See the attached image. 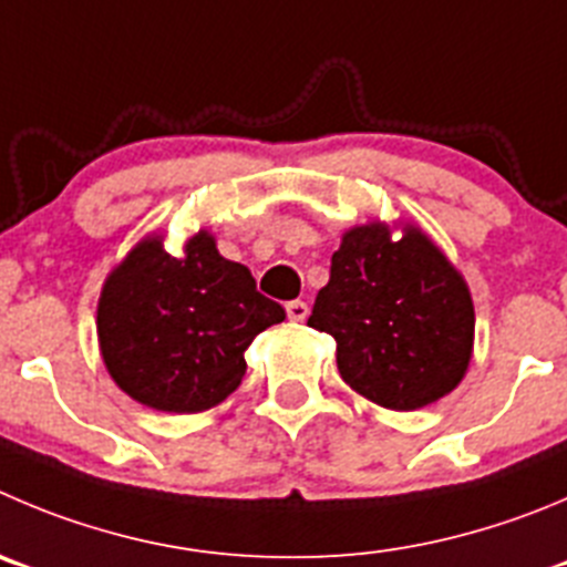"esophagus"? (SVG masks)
<instances>
[{
    "label": "esophagus",
    "mask_w": 567,
    "mask_h": 567,
    "mask_svg": "<svg viewBox=\"0 0 567 567\" xmlns=\"http://www.w3.org/2000/svg\"><path fill=\"white\" fill-rule=\"evenodd\" d=\"M285 310H288L290 321H305V319H308V313H310L308 301H301V299L288 301V305H285Z\"/></svg>",
    "instance_id": "34e87169"
}]
</instances>
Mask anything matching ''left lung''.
<instances>
[{"mask_svg": "<svg viewBox=\"0 0 567 567\" xmlns=\"http://www.w3.org/2000/svg\"><path fill=\"white\" fill-rule=\"evenodd\" d=\"M308 324L336 338L343 383L391 411L436 403L473 358L475 310L462 274L416 226L343 231Z\"/></svg>", "mask_w": 567, "mask_h": 567, "instance_id": "1", "label": "left lung"}]
</instances>
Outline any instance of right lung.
I'll return each instance as SVG.
<instances>
[{
  "label": "right lung",
  "instance_id": "1",
  "mask_svg": "<svg viewBox=\"0 0 567 567\" xmlns=\"http://www.w3.org/2000/svg\"><path fill=\"white\" fill-rule=\"evenodd\" d=\"M282 319V305L259 293L246 266L220 257L206 229L184 243L182 257L151 235L105 279L100 355L136 403L198 414L240 385L248 343Z\"/></svg>",
  "mask_w": 567,
  "mask_h": 567
}]
</instances>
